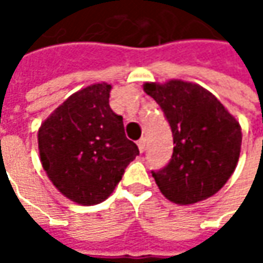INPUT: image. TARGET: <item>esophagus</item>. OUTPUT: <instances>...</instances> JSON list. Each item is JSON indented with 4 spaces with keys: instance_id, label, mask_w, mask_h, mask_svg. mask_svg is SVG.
Instances as JSON below:
<instances>
[{
    "instance_id": "esophagus-1",
    "label": "esophagus",
    "mask_w": 263,
    "mask_h": 263,
    "mask_svg": "<svg viewBox=\"0 0 263 263\" xmlns=\"http://www.w3.org/2000/svg\"><path fill=\"white\" fill-rule=\"evenodd\" d=\"M137 146H139V151H140V152H143V151H145V147H146V139H145V137L139 139Z\"/></svg>"
}]
</instances>
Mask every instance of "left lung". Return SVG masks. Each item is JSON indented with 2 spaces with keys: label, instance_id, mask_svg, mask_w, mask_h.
<instances>
[{
  "label": "left lung",
  "instance_id": "obj_1",
  "mask_svg": "<svg viewBox=\"0 0 263 263\" xmlns=\"http://www.w3.org/2000/svg\"><path fill=\"white\" fill-rule=\"evenodd\" d=\"M143 90L164 111L174 140L167 167L152 171L161 193L177 205L214 196L237 167L241 127L205 87L183 80L147 82Z\"/></svg>",
  "mask_w": 263,
  "mask_h": 263
}]
</instances>
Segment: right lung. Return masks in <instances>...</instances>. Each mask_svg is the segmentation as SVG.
Instances as JSON below:
<instances>
[{"label":"right lung","mask_w":263,"mask_h":263,"mask_svg":"<svg viewBox=\"0 0 263 263\" xmlns=\"http://www.w3.org/2000/svg\"><path fill=\"white\" fill-rule=\"evenodd\" d=\"M105 82L68 96L39 127L41 162L52 184L83 206L104 202L139 155L123 117L109 106Z\"/></svg>","instance_id":"add662e5"}]
</instances>
